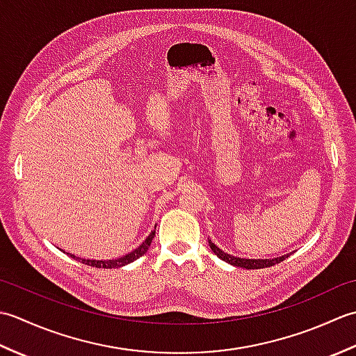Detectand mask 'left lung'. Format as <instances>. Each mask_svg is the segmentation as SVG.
Listing matches in <instances>:
<instances>
[{
	"label": "left lung",
	"instance_id": "8db88e82",
	"mask_svg": "<svg viewBox=\"0 0 356 356\" xmlns=\"http://www.w3.org/2000/svg\"><path fill=\"white\" fill-rule=\"evenodd\" d=\"M211 251H213L218 259H222L223 261L232 264V266H238V268H243V269H263V268H269V266H274L277 263H282L283 260H286L289 254L282 255V257H277V259H241V257H234L231 254H226L223 252L220 248H217L213 241L208 240Z\"/></svg>",
	"mask_w": 356,
	"mask_h": 356
}]
</instances>
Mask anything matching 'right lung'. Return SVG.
<instances>
[{
    "instance_id": "1",
    "label": "right lung",
    "mask_w": 356,
    "mask_h": 356,
    "mask_svg": "<svg viewBox=\"0 0 356 356\" xmlns=\"http://www.w3.org/2000/svg\"><path fill=\"white\" fill-rule=\"evenodd\" d=\"M154 234H156V226H154V229L149 232V236L145 238V241H143L140 246L136 248L134 251H131L130 254H127L124 257H119V259H116V260H88V259L86 260V259H79V257L73 255V254H70V257L74 260H78L81 263H86V264H88V266H93V268H104V269L120 268V266H125V264H130L134 260H138L139 257L145 254L148 251L151 241H153V238H154ZM67 254H69V252H67Z\"/></svg>"
}]
</instances>
